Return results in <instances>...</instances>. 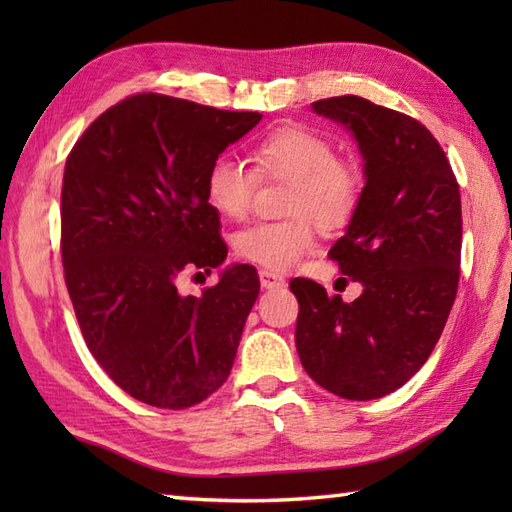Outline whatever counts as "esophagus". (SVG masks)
Segmentation results:
<instances>
[{
	"instance_id": "34e87169",
	"label": "esophagus",
	"mask_w": 512,
	"mask_h": 512,
	"mask_svg": "<svg viewBox=\"0 0 512 512\" xmlns=\"http://www.w3.org/2000/svg\"><path fill=\"white\" fill-rule=\"evenodd\" d=\"M259 284L266 290H275V288H284L286 279L273 273V270H259Z\"/></svg>"
}]
</instances>
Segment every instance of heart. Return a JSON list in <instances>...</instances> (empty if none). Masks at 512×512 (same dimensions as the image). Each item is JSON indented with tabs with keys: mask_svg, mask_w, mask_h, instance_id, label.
I'll use <instances>...</instances> for the list:
<instances>
[{
	"mask_svg": "<svg viewBox=\"0 0 512 512\" xmlns=\"http://www.w3.org/2000/svg\"><path fill=\"white\" fill-rule=\"evenodd\" d=\"M248 169L231 156H217L204 178L206 200L228 220H244L253 206L257 178L284 180L288 187L277 222L246 226L233 239L244 262L266 270H286L310 253L314 227L321 233L350 224L363 200L365 178L358 162L334 154L330 138L303 125H279L250 149Z\"/></svg>",
	"mask_w": 512,
	"mask_h": 512,
	"instance_id": "b5f03b06",
	"label": "heart"
}]
</instances>
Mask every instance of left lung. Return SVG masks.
<instances>
[{"instance_id": "left-lung-1", "label": "left lung", "mask_w": 512, "mask_h": 512, "mask_svg": "<svg viewBox=\"0 0 512 512\" xmlns=\"http://www.w3.org/2000/svg\"><path fill=\"white\" fill-rule=\"evenodd\" d=\"M312 107L350 127L365 158L361 206L328 253L363 292L345 303L317 281L292 279L295 343L314 383L374 400L427 363L449 319L460 281V184L416 118L354 94Z\"/></svg>"}]
</instances>
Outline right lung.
Listing matches in <instances>:
<instances>
[{
	"mask_svg": "<svg viewBox=\"0 0 512 512\" xmlns=\"http://www.w3.org/2000/svg\"><path fill=\"white\" fill-rule=\"evenodd\" d=\"M259 121L140 92L96 118L65 160L61 259L76 321L103 372L145 405L193 407L231 374L255 268H228L200 297L178 281L226 259L204 178Z\"/></svg>",
	"mask_w": 512,
	"mask_h": 512,
	"instance_id": "add662e5",
	"label": "right lung"
}]
</instances>
